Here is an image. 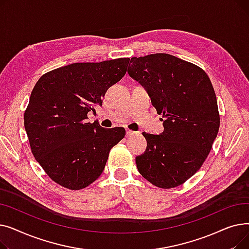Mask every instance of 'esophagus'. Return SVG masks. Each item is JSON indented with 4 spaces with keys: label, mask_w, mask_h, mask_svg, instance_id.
I'll list each match as a JSON object with an SVG mask.
<instances>
[{
    "label": "esophagus",
    "mask_w": 249,
    "mask_h": 249,
    "mask_svg": "<svg viewBox=\"0 0 249 249\" xmlns=\"http://www.w3.org/2000/svg\"><path fill=\"white\" fill-rule=\"evenodd\" d=\"M136 134H137V132L132 131V130H129V129H127V130H126V135H127V136H129V137L134 136V135H136Z\"/></svg>",
    "instance_id": "obj_1"
}]
</instances>
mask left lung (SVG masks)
<instances>
[{
	"label": "left lung",
	"mask_w": 249,
	"mask_h": 249,
	"mask_svg": "<svg viewBox=\"0 0 249 249\" xmlns=\"http://www.w3.org/2000/svg\"><path fill=\"white\" fill-rule=\"evenodd\" d=\"M127 71L163 117L162 133H143L147 147L136 156L138 172L159 188L180 186L199 171L218 134L210 78L197 65L166 53L132 57Z\"/></svg>",
	"instance_id": "1"
}]
</instances>
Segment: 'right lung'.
<instances>
[{
	"label": "right lung",
	"mask_w": 249,
	"mask_h": 249,
	"mask_svg": "<svg viewBox=\"0 0 249 249\" xmlns=\"http://www.w3.org/2000/svg\"><path fill=\"white\" fill-rule=\"evenodd\" d=\"M129 58L76 62L43 74L24 114V126L37 162L56 184L81 190L103 173L109 151L125 129L87 123L107 89L119 82Z\"/></svg>",
	"instance_id": "right-lung-1"
}]
</instances>
